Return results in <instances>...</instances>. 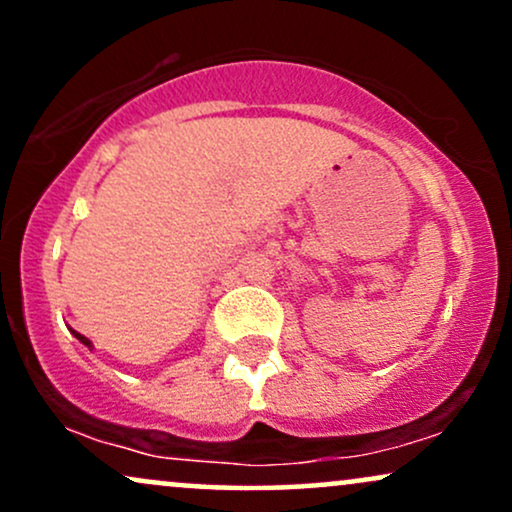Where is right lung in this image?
<instances>
[{
	"mask_svg": "<svg viewBox=\"0 0 512 512\" xmlns=\"http://www.w3.org/2000/svg\"><path fill=\"white\" fill-rule=\"evenodd\" d=\"M72 334H74V337H76V339H79V342H81V344H86V346H88V349H91V346H93V344H91V342H88V339L84 337V334H79V332H74V330H72Z\"/></svg>",
	"mask_w": 512,
	"mask_h": 512,
	"instance_id": "obj_1",
	"label": "right lung"
}]
</instances>
